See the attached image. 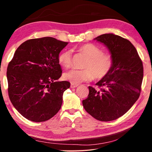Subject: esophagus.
Returning <instances> with one entry per match:
<instances>
[{
	"instance_id": "34e87169",
	"label": "esophagus",
	"mask_w": 152,
	"mask_h": 152,
	"mask_svg": "<svg viewBox=\"0 0 152 152\" xmlns=\"http://www.w3.org/2000/svg\"><path fill=\"white\" fill-rule=\"evenodd\" d=\"M78 86V84H73V83H71V88H76V87H77Z\"/></svg>"
}]
</instances>
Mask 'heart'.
Here are the masks:
<instances>
[{
  "label": "heart",
  "mask_w": 152,
  "mask_h": 152,
  "mask_svg": "<svg viewBox=\"0 0 152 152\" xmlns=\"http://www.w3.org/2000/svg\"><path fill=\"white\" fill-rule=\"evenodd\" d=\"M79 51L88 58L84 64V70H73L66 72L64 78L71 83L78 84L82 82L91 81L94 78L101 80L107 76L113 66V57L109 53H105L101 49L91 43H86L79 48ZM60 65L68 68L72 64V51L66 50L58 56Z\"/></svg>",
  "instance_id": "b5f03b06"
}]
</instances>
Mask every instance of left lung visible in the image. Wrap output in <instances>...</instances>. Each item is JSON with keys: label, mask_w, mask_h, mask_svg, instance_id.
<instances>
[{"label": "left lung", "mask_w": 152, "mask_h": 152, "mask_svg": "<svg viewBox=\"0 0 152 152\" xmlns=\"http://www.w3.org/2000/svg\"><path fill=\"white\" fill-rule=\"evenodd\" d=\"M94 39L107 46L114 63L109 74L96 84L99 89L88 86V96L82 104L96 119L110 121L125 114L140 97L143 63L135 48L127 39L106 33Z\"/></svg>", "instance_id": "1"}]
</instances>
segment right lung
I'll return each instance as SVG.
<instances>
[{"label": "right lung", "mask_w": 152, "mask_h": 152, "mask_svg": "<svg viewBox=\"0 0 152 152\" xmlns=\"http://www.w3.org/2000/svg\"><path fill=\"white\" fill-rule=\"evenodd\" d=\"M68 42L45 37L20 44L7 67L8 93L12 105L22 116L33 122L50 119L60 110L68 81L61 76L58 61Z\"/></svg>", "instance_id": "1"}]
</instances>
